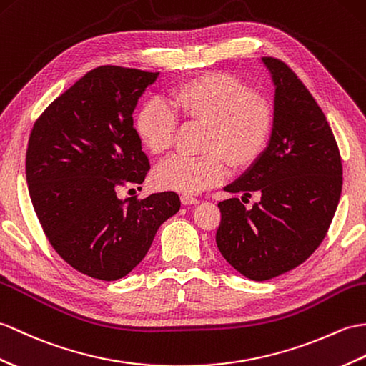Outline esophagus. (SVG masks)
<instances>
[{"label":"esophagus","instance_id":"1","mask_svg":"<svg viewBox=\"0 0 366 366\" xmlns=\"http://www.w3.org/2000/svg\"><path fill=\"white\" fill-rule=\"evenodd\" d=\"M181 202L184 204V206H189V204H198L199 199L198 198H193V197H189V194H182Z\"/></svg>","mask_w":366,"mask_h":366}]
</instances>
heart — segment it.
Returning a JSON list of instances; mask_svg holds the SVG:
<instances>
[{"instance_id": "1", "label": "heart", "mask_w": 366, "mask_h": 366, "mask_svg": "<svg viewBox=\"0 0 366 366\" xmlns=\"http://www.w3.org/2000/svg\"><path fill=\"white\" fill-rule=\"evenodd\" d=\"M169 106L185 123L202 124L199 157L174 156L152 173L157 189L199 193L223 181L226 164L234 172L256 164L267 149L274 126L269 99L227 73H206L169 93ZM177 120L159 101H147L135 115V131L152 156L172 148Z\"/></svg>"}]
</instances>
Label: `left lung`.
<instances>
[{
    "mask_svg": "<svg viewBox=\"0 0 366 366\" xmlns=\"http://www.w3.org/2000/svg\"><path fill=\"white\" fill-rule=\"evenodd\" d=\"M273 78L274 126L267 149L224 187L261 197L251 209L239 198L218 204L217 246L243 276L268 280L296 268L315 251L332 223L343 167L325 114L292 68L262 57Z\"/></svg>",
    "mask_w": 366,
    "mask_h": 366,
    "instance_id": "1",
    "label": "left lung"
}]
</instances>
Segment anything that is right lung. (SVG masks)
Segmentation results:
<instances>
[{
	"label": "right lung",
	"instance_id": "1",
	"mask_svg": "<svg viewBox=\"0 0 366 366\" xmlns=\"http://www.w3.org/2000/svg\"><path fill=\"white\" fill-rule=\"evenodd\" d=\"M157 76L98 66L56 98L29 135L26 181L39 222L59 256L93 279L129 274L181 207L174 192L117 197L149 169L132 112Z\"/></svg>",
	"mask_w": 366,
	"mask_h": 366
}]
</instances>
